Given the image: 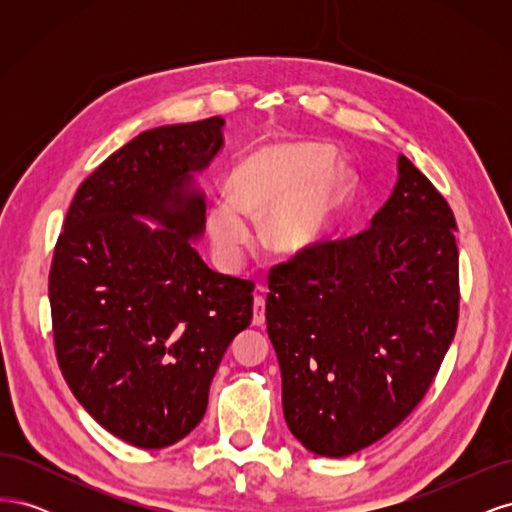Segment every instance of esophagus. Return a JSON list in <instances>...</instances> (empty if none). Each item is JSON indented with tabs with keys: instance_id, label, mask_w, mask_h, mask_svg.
<instances>
[{
	"instance_id": "esophagus-1",
	"label": "esophagus",
	"mask_w": 512,
	"mask_h": 512,
	"mask_svg": "<svg viewBox=\"0 0 512 512\" xmlns=\"http://www.w3.org/2000/svg\"><path fill=\"white\" fill-rule=\"evenodd\" d=\"M252 322L256 324V327H262V324H265V297H262V294H256L254 297V320Z\"/></svg>"
}]
</instances>
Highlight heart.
I'll return each instance as SVG.
<instances>
[{
  "instance_id": "heart-1",
  "label": "heart",
  "mask_w": 512,
  "mask_h": 512,
  "mask_svg": "<svg viewBox=\"0 0 512 512\" xmlns=\"http://www.w3.org/2000/svg\"><path fill=\"white\" fill-rule=\"evenodd\" d=\"M333 151L309 143L260 149L232 170L230 198L207 211V230L226 265H237L252 241L250 218H262V239L280 256H305L329 241L350 192Z\"/></svg>"
}]
</instances>
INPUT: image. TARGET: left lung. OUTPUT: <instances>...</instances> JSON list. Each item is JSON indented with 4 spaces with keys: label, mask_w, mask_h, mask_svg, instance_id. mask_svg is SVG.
Masks as SVG:
<instances>
[{
    "label": "left lung",
    "mask_w": 512,
    "mask_h": 512,
    "mask_svg": "<svg viewBox=\"0 0 512 512\" xmlns=\"http://www.w3.org/2000/svg\"><path fill=\"white\" fill-rule=\"evenodd\" d=\"M455 215L406 156L367 230L271 269L267 333L286 425L307 451L348 457L418 406L459 316Z\"/></svg>",
    "instance_id": "left-lung-1"
}]
</instances>
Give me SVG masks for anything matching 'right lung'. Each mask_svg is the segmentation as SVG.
I'll return each instance as SVG.
<instances>
[{
  "mask_svg": "<svg viewBox=\"0 0 512 512\" xmlns=\"http://www.w3.org/2000/svg\"><path fill=\"white\" fill-rule=\"evenodd\" d=\"M224 123L132 138L81 183L55 245L61 374L106 431L138 448L175 444L203 421L222 356L252 322L254 284L209 269L194 247L205 235L198 175L222 151Z\"/></svg>",
  "mask_w": 512,
  "mask_h": 512,
  "instance_id": "add662e5",
  "label": "right lung"
}]
</instances>
